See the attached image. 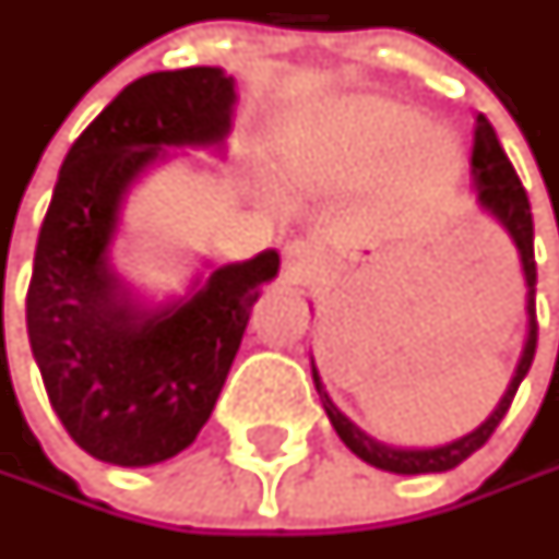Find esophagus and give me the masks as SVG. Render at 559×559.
<instances>
[{
    "label": "esophagus",
    "instance_id": "1",
    "mask_svg": "<svg viewBox=\"0 0 559 559\" xmlns=\"http://www.w3.org/2000/svg\"><path fill=\"white\" fill-rule=\"evenodd\" d=\"M323 270V254L320 248L308 242V239H298L286 248V258H283V280L295 283V286H308L313 276Z\"/></svg>",
    "mask_w": 559,
    "mask_h": 559
}]
</instances>
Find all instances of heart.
<instances>
[{"mask_svg":"<svg viewBox=\"0 0 559 559\" xmlns=\"http://www.w3.org/2000/svg\"><path fill=\"white\" fill-rule=\"evenodd\" d=\"M345 155L355 167H382L397 155V174L407 177L414 167L426 162L432 170L423 174L426 189H441L457 177L461 152L448 130L426 127L423 115L407 105H397L389 98H360L345 108L342 118Z\"/></svg>","mask_w":559,"mask_h":559,"instance_id":"obj_1","label":"heart"}]
</instances>
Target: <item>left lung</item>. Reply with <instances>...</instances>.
Masks as SVG:
<instances>
[{
    "mask_svg": "<svg viewBox=\"0 0 559 559\" xmlns=\"http://www.w3.org/2000/svg\"><path fill=\"white\" fill-rule=\"evenodd\" d=\"M469 170H473V180L479 189V202L485 211H491L501 224L507 226V233L513 236V242L520 248V258H523V270H526V286H528V338L523 357H520V367L507 385L501 404L495 407V414L485 419L483 426L463 439L451 441V444H441V448H423V451H404V448H389V444H379L370 436H364L352 419L345 414H338L330 395L323 392V382L313 370V385H317V395L326 407V417L333 419L338 439L345 441L352 451H355L360 461H367L370 466L379 469H389V473H401V476H417V473H444V469H454L457 463H463L469 454H476L485 441L491 439V432L498 429V423L504 419V414L513 404V395L523 382V376L532 367V357H535V345H538V317H535V226H532V207H528V195L513 164L504 155L501 142L495 136V127L488 123L485 115L476 118V130H473V155H469Z\"/></svg>",
    "mask_w": 559,
    "mask_h": 559,
    "instance_id": "1",
    "label": "left lung"
}]
</instances>
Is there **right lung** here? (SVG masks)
Masks as SVG:
<instances>
[{"instance_id": "1", "label": "right lung", "mask_w": 559, "mask_h": 559, "mask_svg": "<svg viewBox=\"0 0 559 559\" xmlns=\"http://www.w3.org/2000/svg\"><path fill=\"white\" fill-rule=\"evenodd\" d=\"M233 76L221 68L133 80L71 145L39 226L27 335L55 414L98 461L162 463L189 448L224 389L261 286L280 254L217 267L189 301L140 311L105 251L123 192L167 145H207L229 130Z\"/></svg>"}]
</instances>
